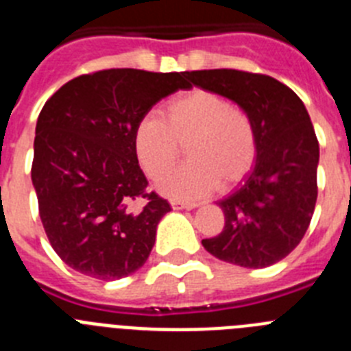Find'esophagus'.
I'll list each match as a JSON object with an SVG mask.
<instances>
[{
  "instance_id": "esophagus-1",
  "label": "esophagus",
  "mask_w": 351,
  "mask_h": 351,
  "mask_svg": "<svg viewBox=\"0 0 351 351\" xmlns=\"http://www.w3.org/2000/svg\"><path fill=\"white\" fill-rule=\"evenodd\" d=\"M170 206H172V209H193V207H197V204L184 202V200H170Z\"/></svg>"
}]
</instances>
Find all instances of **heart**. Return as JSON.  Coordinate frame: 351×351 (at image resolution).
Returning <instances> with one entry per match:
<instances>
[{"mask_svg":"<svg viewBox=\"0 0 351 351\" xmlns=\"http://www.w3.org/2000/svg\"><path fill=\"white\" fill-rule=\"evenodd\" d=\"M186 147L188 163L161 182L176 198H198L218 184L226 190L244 179L256 160L258 137L246 108L225 96L193 89L170 100L163 119L145 116L133 133V147L142 169L153 181L172 170Z\"/></svg>","mask_w":351,"mask_h":351,"instance_id":"b5f03b06","label":"heart"}]
</instances>
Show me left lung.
<instances>
[{
    "instance_id": "left-lung-1",
    "label": "left lung",
    "mask_w": 351,
    "mask_h": 351,
    "mask_svg": "<svg viewBox=\"0 0 351 351\" xmlns=\"http://www.w3.org/2000/svg\"><path fill=\"white\" fill-rule=\"evenodd\" d=\"M188 79L246 108L256 126L255 167L234 193L219 200L225 226L204 239L210 255L241 267L280 262L299 246L315 213L320 145L302 100L263 73L195 70Z\"/></svg>"
}]
</instances>
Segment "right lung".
Masks as SVG:
<instances>
[{
	"instance_id": "1",
	"label": "right lung",
	"mask_w": 351,
	"mask_h": 351,
	"mask_svg": "<svg viewBox=\"0 0 351 351\" xmlns=\"http://www.w3.org/2000/svg\"><path fill=\"white\" fill-rule=\"evenodd\" d=\"M186 77L98 70L71 79L45 101L31 181L49 243L68 267L112 281L145 263L170 204L149 190L133 133L161 98L191 88Z\"/></svg>"
}]
</instances>
